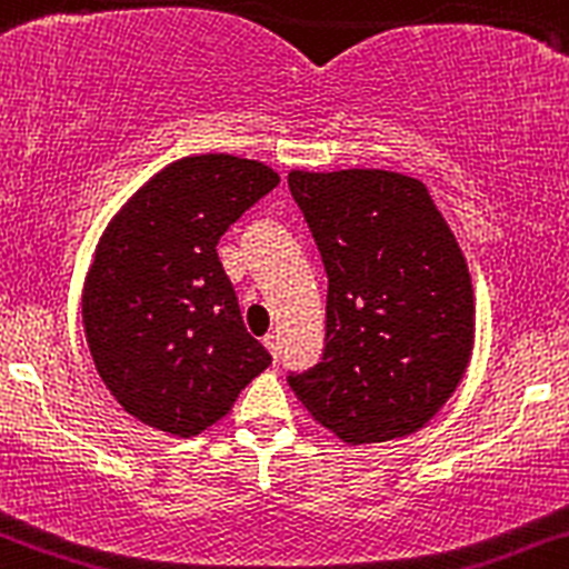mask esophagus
I'll return each instance as SVG.
<instances>
[{"label": "esophagus", "mask_w": 569, "mask_h": 569, "mask_svg": "<svg viewBox=\"0 0 569 569\" xmlns=\"http://www.w3.org/2000/svg\"><path fill=\"white\" fill-rule=\"evenodd\" d=\"M262 345L268 348V353L273 356V361L279 359V350H282V342H279V333H268L266 339H262Z\"/></svg>", "instance_id": "1"}]
</instances>
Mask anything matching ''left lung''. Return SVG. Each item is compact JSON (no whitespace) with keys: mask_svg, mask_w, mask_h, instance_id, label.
I'll use <instances>...</instances> for the list:
<instances>
[{"mask_svg":"<svg viewBox=\"0 0 569 569\" xmlns=\"http://www.w3.org/2000/svg\"><path fill=\"white\" fill-rule=\"evenodd\" d=\"M328 273L323 361L290 375L345 443L411 436L452 397L473 350V287L421 180L386 169H290Z\"/></svg>","mask_w":569,"mask_h":569,"instance_id":"1","label":"left lung"}]
</instances>
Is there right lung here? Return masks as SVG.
Listing matches in <instances>:
<instances>
[{
  "label": "right lung",
  "mask_w": 569,
  "mask_h": 569,
  "mask_svg": "<svg viewBox=\"0 0 569 569\" xmlns=\"http://www.w3.org/2000/svg\"><path fill=\"white\" fill-rule=\"evenodd\" d=\"M277 186L262 161L186 156L156 172L103 230L81 323L111 397L142 425L199 436L271 365L246 331L216 243Z\"/></svg>",
  "instance_id": "right-lung-1"
}]
</instances>
